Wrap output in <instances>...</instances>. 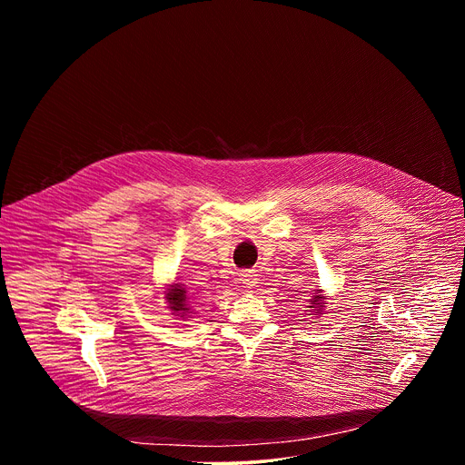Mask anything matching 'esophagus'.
Here are the masks:
<instances>
[{"label":"esophagus","instance_id":"obj_1","mask_svg":"<svg viewBox=\"0 0 465 465\" xmlns=\"http://www.w3.org/2000/svg\"><path fill=\"white\" fill-rule=\"evenodd\" d=\"M241 282L248 287H253L257 283V274L253 271H244V272H241Z\"/></svg>","mask_w":465,"mask_h":465}]
</instances>
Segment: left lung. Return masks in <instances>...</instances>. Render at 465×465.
Here are the masks:
<instances>
[{"instance_id": "1", "label": "left lung", "mask_w": 465, "mask_h": 465, "mask_svg": "<svg viewBox=\"0 0 465 465\" xmlns=\"http://www.w3.org/2000/svg\"><path fill=\"white\" fill-rule=\"evenodd\" d=\"M322 298H323L322 294H314L312 300H311V303H312L314 307H320V309H322V307H323V305H322ZM312 305H311V307H312ZM320 309H314V311H320Z\"/></svg>"}]
</instances>
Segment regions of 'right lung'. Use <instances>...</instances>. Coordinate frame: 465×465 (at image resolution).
<instances>
[{"label":"right lung","mask_w":465,"mask_h":465,"mask_svg":"<svg viewBox=\"0 0 465 465\" xmlns=\"http://www.w3.org/2000/svg\"><path fill=\"white\" fill-rule=\"evenodd\" d=\"M165 298L169 300L171 311L178 312L180 316H185L189 307H187V302H185V291L180 285H174V289H171V292Z\"/></svg>","instance_id":"add662e5"}]
</instances>
